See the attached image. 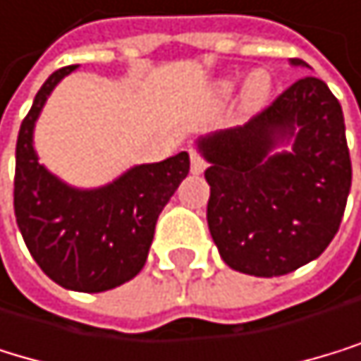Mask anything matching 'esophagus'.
I'll return each instance as SVG.
<instances>
[{
  "label": "esophagus",
  "instance_id": "obj_1",
  "mask_svg": "<svg viewBox=\"0 0 361 361\" xmlns=\"http://www.w3.org/2000/svg\"><path fill=\"white\" fill-rule=\"evenodd\" d=\"M204 171H206V159L197 151H190V173L192 175H202Z\"/></svg>",
  "mask_w": 361,
  "mask_h": 361
}]
</instances>
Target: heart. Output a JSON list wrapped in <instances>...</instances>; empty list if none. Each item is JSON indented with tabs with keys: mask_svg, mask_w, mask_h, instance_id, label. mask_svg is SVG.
I'll return each instance as SVG.
<instances>
[{
	"mask_svg": "<svg viewBox=\"0 0 361 361\" xmlns=\"http://www.w3.org/2000/svg\"><path fill=\"white\" fill-rule=\"evenodd\" d=\"M236 90V78H226V80H219L216 85V94L219 98L228 100ZM269 94H271V78L265 70H256L247 76L245 85H243V94H241V100H243V107L247 111H256L261 109L265 102L269 100Z\"/></svg>",
	"mask_w": 361,
	"mask_h": 361,
	"instance_id": "heart-1",
	"label": "heart"
}]
</instances>
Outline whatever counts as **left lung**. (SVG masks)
Wrapping results in <instances>:
<instances>
[{
	"mask_svg": "<svg viewBox=\"0 0 361 361\" xmlns=\"http://www.w3.org/2000/svg\"><path fill=\"white\" fill-rule=\"evenodd\" d=\"M291 65H309L291 59ZM291 144L289 152H276ZM210 184L208 228L221 259L250 276H283L318 259L350 190L344 114L326 82L305 76L247 125L197 140Z\"/></svg>",
	"mask_w": 361,
	"mask_h": 361,
	"instance_id": "left-lung-1",
	"label": "left lung"
}]
</instances>
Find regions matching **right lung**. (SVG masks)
Returning a JSON list of instances; mask_svg holds the SVG:
<instances>
[{
  "instance_id": "obj_1",
  "label": "right lung",
  "mask_w": 361,
  "mask_h": 361,
  "mask_svg": "<svg viewBox=\"0 0 361 361\" xmlns=\"http://www.w3.org/2000/svg\"><path fill=\"white\" fill-rule=\"evenodd\" d=\"M76 65L50 74L21 122L15 166V216L37 265L56 285L98 293L137 276L145 267L157 216L190 171L186 151L140 164L111 184L68 186L43 164L32 145L37 118L56 85Z\"/></svg>"
}]
</instances>
